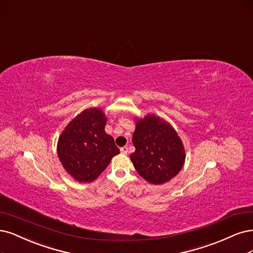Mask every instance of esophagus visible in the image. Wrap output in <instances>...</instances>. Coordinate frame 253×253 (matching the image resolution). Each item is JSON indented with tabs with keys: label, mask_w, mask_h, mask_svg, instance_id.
Returning a JSON list of instances; mask_svg holds the SVG:
<instances>
[{
	"label": "esophagus",
	"mask_w": 253,
	"mask_h": 253,
	"mask_svg": "<svg viewBox=\"0 0 253 253\" xmlns=\"http://www.w3.org/2000/svg\"><path fill=\"white\" fill-rule=\"evenodd\" d=\"M120 152L123 153V154H127V153H128V149H127V146H124V147H121V149H120Z\"/></svg>",
	"instance_id": "obj_1"
}]
</instances>
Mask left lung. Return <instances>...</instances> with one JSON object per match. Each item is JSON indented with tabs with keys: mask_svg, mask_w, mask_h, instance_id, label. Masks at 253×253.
<instances>
[{
	"mask_svg": "<svg viewBox=\"0 0 253 253\" xmlns=\"http://www.w3.org/2000/svg\"><path fill=\"white\" fill-rule=\"evenodd\" d=\"M130 155L136 170L152 184H163L181 170L185 160L182 141L169 124L155 115L137 121Z\"/></svg>",
	"mask_w": 253,
	"mask_h": 253,
	"instance_id": "1",
	"label": "left lung"
}]
</instances>
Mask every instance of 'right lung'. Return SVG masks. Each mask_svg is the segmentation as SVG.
Masks as SVG:
<instances>
[{
  "label": "right lung",
  "instance_id": "1",
  "mask_svg": "<svg viewBox=\"0 0 253 253\" xmlns=\"http://www.w3.org/2000/svg\"><path fill=\"white\" fill-rule=\"evenodd\" d=\"M106 123L100 109L84 110L66 126L58 139V158L78 182L94 181L119 154L114 139L104 132Z\"/></svg>",
  "mask_w": 253,
  "mask_h": 253
}]
</instances>
